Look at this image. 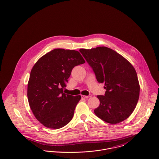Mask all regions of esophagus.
<instances>
[{
    "mask_svg": "<svg viewBox=\"0 0 159 159\" xmlns=\"http://www.w3.org/2000/svg\"><path fill=\"white\" fill-rule=\"evenodd\" d=\"M81 96L82 98H89L92 96V95H89L88 96L81 95Z\"/></svg>",
    "mask_w": 159,
    "mask_h": 159,
    "instance_id": "34e87169",
    "label": "esophagus"
}]
</instances>
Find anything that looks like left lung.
Wrapping results in <instances>:
<instances>
[{"label":"left lung","instance_id":"obj_1","mask_svg":"<svg viewBox=\"0 0 159 159\" xmlns=\"http://www.w3.org/2000/svg\"><path fill=\"white\" fill-rule=\"evenodd\" d=\"M99 83H104V95H98L99 106L96 115L107 123L115 124L125 120L135 109L140 86L134 67L114 50L107 47L81 49Z\"/></svg>","mask_w":159,"mask_h":159}]
</instances>
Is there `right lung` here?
<instances>
[{"instance_id":"right-lung-1","label":"right lung","mask_w":159,"mask_h":159,"mask_svg":"<svg viewBox=\"0 0 159 159\" xmlns=\"http://www.w3.org/2000/svg\"><path fill=\"white\" fill-rule=\"evenodd\" d=\"M85 63L78 51L55 49L42 57L32 67L28 99L34 115L44 126L59 129L73 118L81 96L65 94L75 66Z\"/></svg>"}]
</instances>
